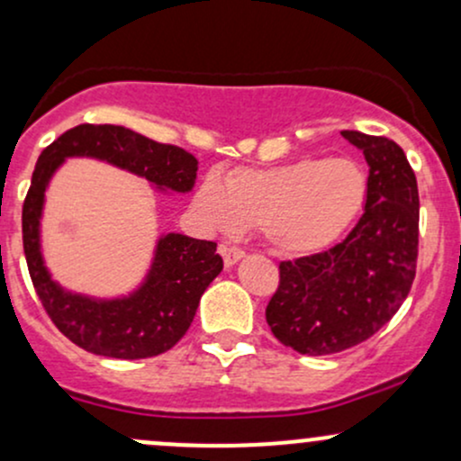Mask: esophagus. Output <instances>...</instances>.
Wrapping results in <instances>:
<instances>
[{"instance_id": "34e87169", "label": "esophagus", "mask_w": 461, "mask_h": 461, "mask_svg": "<svg viewBox=\"0 0 461 461\" xmlns=\"http://www.w3.org/2000/svg\"><path fill=\"white\" fill-rule=\"evenodd\" d=\"M220 255H221V258H224V266L230 267V266H235L240 258H244V250L237 246H230V244H221Z\"/></svg>"}]
</instances>
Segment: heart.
<instances>
[{
    "label": "heart",
    "instance_id": "heart-1",
    "mask_svg": "<svg viewBox=\"0 0 461 461\" xmlns=\"http://www.w3.org/2000/svg\"><path fill=\"white\" fill-rule=\"evenodd\" d=\"M368 176L348 157L300 158L267 169H237L226 185L209 176L195 191V213L217 232L263 229L283 255L333 246L359 217Z\"/></svg>",
    "mask_w": 461,
    "mask_h": 461
}]
</instances>
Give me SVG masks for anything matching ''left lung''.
I'll list each match as a JSON object with an SVG mask.
<instances>
[{
    "mask_svg": "<svg viewBox=\"0 0 461 461\" xmlns=\"http://www.w3.org/2000/svg\"><path fill=\"white\" fill-rule=\"evenodd\" d=\"M368 163L364 215L344 241L283 261L266 309L274 338L300 355H333L385 327L410 294L418 261V185L401 146L342 131Z\"/></svg>",
    "mask_w": 461,
    "mask_h": 461,
    "instance_id": "8db88e82",
    "label": "left lung"
}]
</instances>
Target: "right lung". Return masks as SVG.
I'll return each mask as SVG.
<instances>
[{"label": "right lung", "instance_id": "add662e5", "mask_svg": "<svg viewBox=\"0 0 461 461\" xmlns=\"http://www.w3.org/2000/svg\"><path fill=\"white\" fill-rule=\"evenodd\" d=\"M71 157L106 161L141 176L157 189L178 194L194 189L198 161L183 148L157 143L131 128L80 123L41 152L23 203L30 278L60 333L80 348L113 359L161 355L187 333L204 289L224 267L217 244L180 232L158 237L146 278L128 296L93 298L59 285L41 250V217L51 176Z\"/></svg>", "mask_w": 461, "mask_h": 461}]
</instances>
